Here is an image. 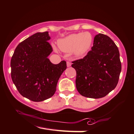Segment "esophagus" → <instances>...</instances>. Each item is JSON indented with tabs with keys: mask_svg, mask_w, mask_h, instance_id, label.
<instances>
[{
	"mask_svg": "<svg viewBox=\"0 0 134 134\" xmlns=\"http://www.w3.org/2000/svg\"><path fill=\"white\" fill-rule=\"evenodd\" d=\"M71 63H70V62H67V66L68 67H69L71 66Z\"/></svg>",
	"mask_w": 134,
	"mask_h": 134,
	"instance_id": "34e87169",
	"label": "esophagus"
}]
</instances>
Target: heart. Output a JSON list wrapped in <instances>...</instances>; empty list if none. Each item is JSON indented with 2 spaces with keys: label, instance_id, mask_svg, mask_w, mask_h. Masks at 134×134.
Listing matches in <instances>:
<instances>
[{
  "label": "heart",
  "instance_id": "b5f03b06",
  "mask_svg": "<svg viewBox=\"0 0 134 134\" xmlns=\"http://www.w3.org/2000/svg\"><path fill=\"white\" fill-rule=\"evenodd\" d=\"M93 41L90 32L71 34L58 40L60 49L65 53L73 52L77 56H80L86 53L90 48Z\"/></svg>",
  "mask_w": 134,
  "mask_h": 134
}]
</instances>
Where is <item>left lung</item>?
Wrapping results in <instances>:
<instances>
[{
    "mask_svg": "<svg viewBox=\"0 0 134 134\" xmlns=\"http://www.w3.org/2000/svg\"><path fill=\"white\" fill-rule=\"evenodd\" d=\"M75 84L81 96L91 98L106 96L115 88L121 71L118 48L108 36H95L93 46L83 59L72 62Z\"/></svg>",
    "mask_w": 134,
    "mask_h": 134,
    "instance_id": "left-lung-1",
    "label": "left lung"
}]
</instances>
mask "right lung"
Wrapping results in <instances>:
<instances>
[{
    "instance_id": "add662e5",
    "label": "right lung",
    "mask_w": 134,
    "mask_h": 134,
    "mask_svg": "<svg viewBox=\"0 0 134 134\" xmlns=\"http://www.w3.org/2000/svg\"><path fill=\"white\" fill-rule=\"evenodd\" d=\"M48 31L36 33L17 46L11 59V77L19 93L35 102L46 100L56 91L58 81L67 69L66 62L51 63L53 48Z\"/></svg>"
}]
</instances>
